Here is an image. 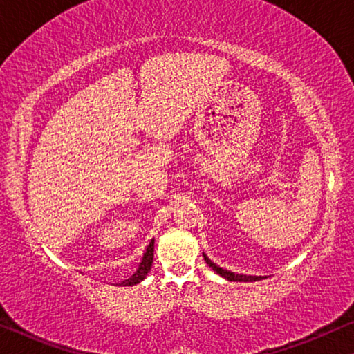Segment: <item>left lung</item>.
I'll return each mask as SVG.
<instances>
[{"label": "left lung", "mask_w": 354, "mask_h": 354, "mask_svg": "<svg viewBox=\"0 0 354 354\" xmlns=\"http://www.w3.org/2000/svg\"><path fill=\"white\" fill-rule=\"evenodd\" d=\"M203 257H205V262L208 263V266L213 268V270L216 272V273H219L221 277H224V278H227V279H230V281H257V279H262V277H251V275H236V273H234V272H229V270H224V268H221V267H218L216 266L214 262H211L207 256L203 254Z\"/></svg>", "instance_id": "8db88e82"}]
</instances>
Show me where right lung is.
I'll return each mask as SVG.
<instances>
[{
    "instance_id": "right-lung-1",
    "label": "right lung",
    "mask_w": 354,
    "mask_h": 354,
    "mask_svg": "<svg viewBox=\"0 0 354 354\" xmlns=\"http://www.w3.org/2000/svg\"><path fill=\"white\" fill-rule=\"evenodd\" d=\"M152 259H154V240H151L149 246L146 248V252L143 256V261H141V263H140L138 270H136L129 279H124L120 284H122V286H133V284H138L140 281H143L147 273H149V270H151Z\"/></svg>"
}]
</instances>
